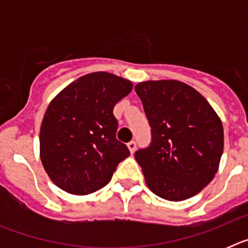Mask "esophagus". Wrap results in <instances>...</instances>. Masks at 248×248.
<instances>
[{"instance_id":"esophagus-1","label":"esophagus","mask_w":248,"mask_h":248,"mask_svg":"<svg viewBox=\"0 0 248 248\" xmlns=\"http://www.w3.org/2000/svg\"><path fill=\"white\" fill-rule=\"evenodd\" d=\"M135 148H137V143H135L134 140H131L130 143H128V149H129V151H130L131 154H134Z\"/></svg>"}]
</instances>
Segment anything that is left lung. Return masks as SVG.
Returning a JSON list of instances; mask_svg holds the SVG:
<instances>
[{
	"label": "left lung",
	"mask_w": 248,
	"mask_h": 248,
	"mask_svg": "<svg viewBox=\"0 0 248 248\" xmlns=\"http://www.w3.org/2000/svg\"><path fill=\"white\" fill-rule=\"evenodd\" d=\"M151 144L135 153L149 189L169 201L190 199L211 183L223 151V126L210 103L175 79L135 85Z\"/></svg>",
	"instance_id": "1"
}]
</instances>
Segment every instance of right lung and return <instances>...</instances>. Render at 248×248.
Returning a JSON list of instances; mask_svg holds the SVG:
<instances>
[{"label": "right lung", "instance_id": "1", "mask_svg": "<svg viewBox=\"0 0 248 248\" xmlns=\"http://www.w3.org/2000/svg\"><path fill=\"white\" fill-rule=\"evenodd\" d=\"M133 89L130 80L108 72L80 77L48 105L39 133V156L59 189L88 195L110 181L130 155L117 140L114 105Z\"/></svg>", "mask_w": 248, "mask_h": 248}]
</instances>
